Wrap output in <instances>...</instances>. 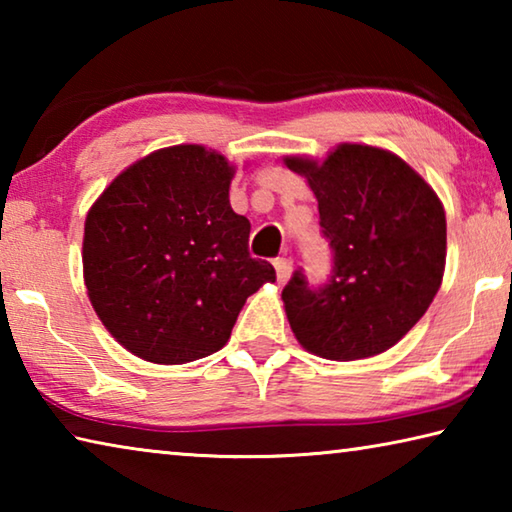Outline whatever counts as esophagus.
<instances>
[{
  "label": "esophagus",
  "instance_id": "34e87169",
  "mask_svg": "<svg viewBox=\"0 0 512 512\" xmlns=\"http://www.w3.org/2000/svg\"><path fill=\"white\" fill-rule=\"evenodd\" d=\"M273 266H275V273H277V282H280V284L287 282V280H289V275H291V268H293L291 259H287V257H280V259H275Z\"/></svg>",
  "mask_w": 512,
  "mask_h": 512
}]
</instances>
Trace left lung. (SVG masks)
<instances>
[{
  "mask_svg": "<svg viewBox=\"0 0 512 512\" xmlns=\"http://www.w3.org/2000/svg\"><path fill=\"white\" fill-rule=\"evenodd\" d=\"M307 178L332 250L323 284L293 271L284 309L302 348L334 361L379 354L429 309L445 271L447 223L438 196L397 155L341 144L329 158H287Z\"/></svg>",
  "mask_w": 512,
  "mask_h": 512,
  "instance_id": "left-lung-1",
  "label": "left lung"
}]
</instances>
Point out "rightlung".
<instances>
[{"label":"right lung","instance_id":"add662e5","mask_svg":"<svg viewBox=\"0 0 512 512\" xmlns=\"http://www.w3.org/2000/svg\"><path fill=\"white\" fill-rule=\"evenodd\" d=\"M232 167L205 146L155 151L112 180L85 219L92 307L128 352L187 363L221 350L275 268L248 250L230 207Z\"/></svg>","mask_w":512,"mask_h":512}]
</instances>
